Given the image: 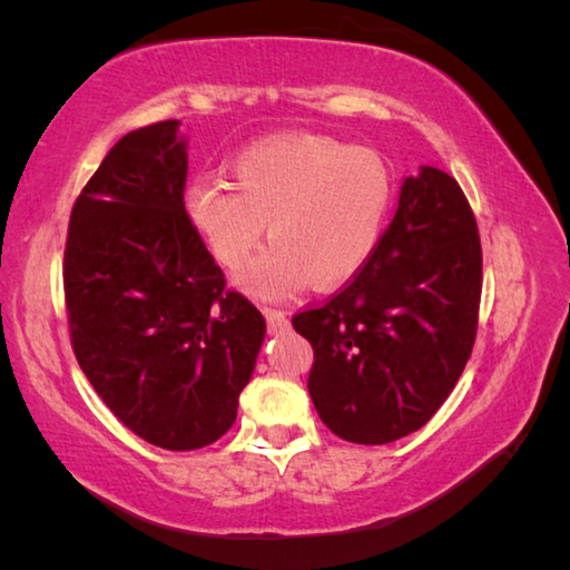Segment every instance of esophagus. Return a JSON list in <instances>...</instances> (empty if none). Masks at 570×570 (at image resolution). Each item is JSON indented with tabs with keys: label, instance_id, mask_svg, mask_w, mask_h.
Returning <instances> with one entry per match:
<instances>
[{
	"label": "esophagus",
	"instance_id": "obj_1",
	"mask_svg": "<svg viewBox=\"0 0 570 570\" xmlns=\"http://www.w3.org/2000/svg\"><path fill=\"white\" fill-rule=\"evenodd\" d=\"M262 312H264V316H266V326H268V332H272V334H278V332H286V330H288V320H286V314L282 312V308L264 306Z\"/></svg>",
	"mask_w": 570,
	"mask_h": 570
}]
</instances>
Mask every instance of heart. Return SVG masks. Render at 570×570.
Masks as SVG:
<instances>
[{
  "label": "heart",
  "instance_id": "heart-1",
  "mask_svg": "<svg viewBox=\"0 0 570 570\" xmlns=\"http://www.w3.org/2000/svg\"><path fill=\"white\" fill-rule=\"evenodd\" d=\"M234 186L218 178L190 183L186 210L226 268L246 264L264 236L274 240L238 284L278 298L352 278L377 248L392 206V176L377 153L326 135H278L240 153Z\"/></svg>",
  "mask_w": 570,
  "mask_h": 570
}]
</instances>
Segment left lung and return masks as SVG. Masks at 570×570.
<instances>
[{
  "label": "left lung",
  "instance_id": "1",
  "mask_svg": "<svg viewBox=\"0 0 570 570\" xmlns=\"http://www.w3.org/2000/svg\"><path fill=\"white\" fill-rule=\"evenodd\" d=\"M480 292L475 214L455 178L422 166L362 272L292 320L314 350L306 387L326 428L387 445L430 422L470 360Z\"/></svg>",
  "mask_w": 570,
  "mask_h": 570
}]
</instances>
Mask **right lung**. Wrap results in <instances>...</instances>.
<instances>
[{"mask_svg": "<svg viewBox=\"0 0 570 570\" xmlns=\"http://www.w3.org/2000/svg\"><path fill=\"white\" fill-rule=\"evenodd\" d=\"M186 176L178 120L122 135L75 200L62 266L85 377L125 428L173 452L230 430L266 334L193 226Z\"/></svg>", "mask_w": 570, "mask_h": 570, "instance_id": "add662e5", "label": "right lung"}]
</instances>
